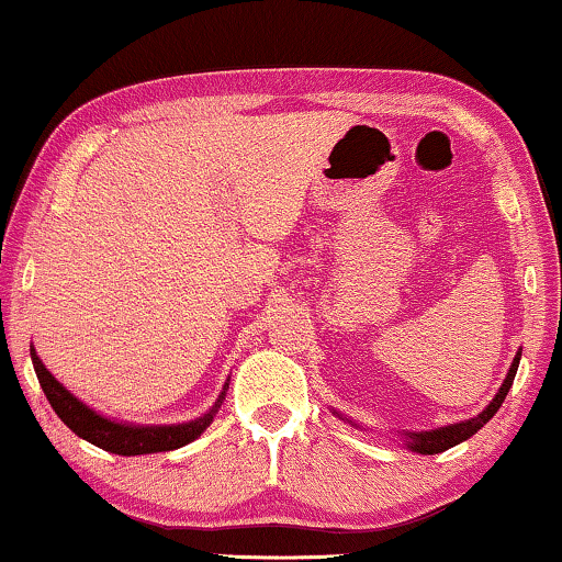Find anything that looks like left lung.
<instances>
[{
  "label": "left lung",
  "instance_id": "8db88e82",
  "mask_svg": "<svg viewBox=\"0 0 562 562\" xmlns=\"http://www.w3.org/2000/svg\"><path fill=\"white\" fill-rule=\"evenodd\" d=\"M520 358H522V350H517V356L513 358V366H509V371H507V375H505V381H502L499 391L495 393V398H492L490 404L484 406L480 414L472 416V418H464V422H457V424H449V426H439V429H429V431H401V439H404L406 449L416 451V454H441V451H447V449H451V447H457V443L467 441L469 437H474V434L480 431L482 426L487 424L490 418L499 412L502 401H505L509 389H513V381H515L517 366H520ZM333 414L340 416L342 422L358 426L356 422H350V418H346V416L338 414V412H333Z\"/></svg>",
  "mask_w": 562,
  "mask_h": 562
}]
</instances>
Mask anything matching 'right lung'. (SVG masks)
Returning a JSON list of instances; mask_svg holds the SVG:
<instances>
[{
    "label": "right lung",
    "instance_id": "right-lung-1",
    "mask_svg": "<svg viewBox=\"0 0 562 562\" xmlns=\"http://www.w3.org/2000/svg\"><path fill=\"white\" fill-rule=\"evenodd\" d=\"M32 366L40 379V386L45 391L49 406L55 408V414L63 418L67 429H72L80 439H86L95 447L111 451V454L121 457H138V454H156V451H171L179 447H187L201 434L206 431V426L214 422L216 412L222 408V401L227 396L229 379L224 383L220 398L214 401V406L206 414H201L191 422L183 424H131L119 422V418L98 414L95 408L82 404L78 396H72L53 373L47 371L45 363L40 361L35 346H30Z\"/></svg>",
    "mask_w": 562,
    "mask_h": 562
}]
</instances>
